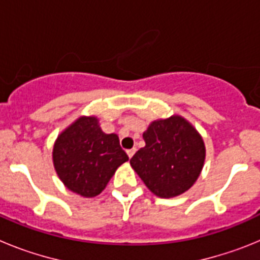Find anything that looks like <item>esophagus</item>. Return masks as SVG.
<instances>
[{
	"instance_id": "esophagus-1",
	"label": "esophagus",
	"mask_w": 260,
	"mask_h": 260,
	"mask_svg": "<svg viewBox=\"0 0 260 260\" xmlns=\"http://www.w3.org/2000/svg\"><path fill=\"white\" fill-rule=\"evenodd\" d=\"M135 151H137V150H135V148H132V150H127V151H126V153H127L128 157L132 158L133 155H134V153H135Z\"/></svg>"
}]
</instances>
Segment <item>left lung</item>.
Listing matches in <instances>:
<instances>
[{
	"mask_svg": "<svg viewBox=\"0 0 260 260\" xmlns=\"http://www.w3.org/2000/svg\"><path fill=\"white\" fill-rule=\"evenodd\" d=\"M146 146L130 165L151 192L173 198L191 187L201 176L206 146L198 130L178 114L155 119L143 133Z\"/></svg>",
	"mask_w": 260,
	"mask_h": 260,
	"instance_id": "1",
	"label": "left lung"
}]
</instances>
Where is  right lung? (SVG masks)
<instances>
[{
    "label": "right lung",
    "instance_id": "right-lung-1",
    "mask_svg": "<svg viewBox=\"0 0 260 260\" xmlns=\"http://www.w3.org/2000/svg\"><path fill=\"white\" fill-rule=\"evenodd\" d=\"M53 165L70 191L93 198L107 187L117 168L128 160L117 134H105L96 116H80L57 137Z\"/></svg>",
    "mask_w": 260,
    "mask_h": 260
}]
</instances>
